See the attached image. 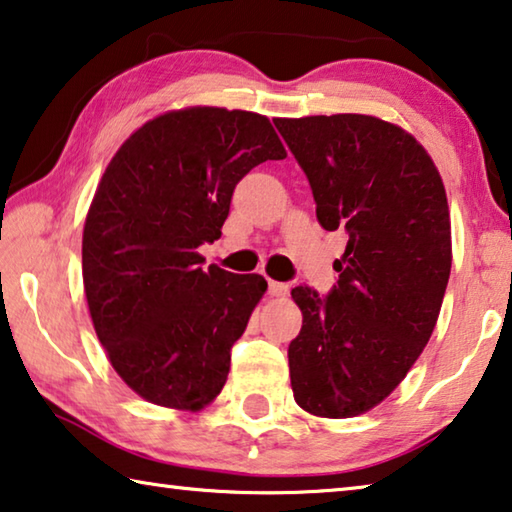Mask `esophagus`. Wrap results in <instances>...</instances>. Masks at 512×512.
<instances>
[{
	"label": "esophagus",
	"mask_w": 512,
	"mask_h": 512,
	"mask_svg": "<svg viewBox=\"0 0 512 512\" xmlns=\"http://www.w3.org/2000/svg\"><path fill=\"white\" fill-rule=\"evenodd\" d=\"M287 291H289L287 282L269 280V294H271V296H287Z\"/></svg>",
	"instance_id": "1"
}]
</instances>
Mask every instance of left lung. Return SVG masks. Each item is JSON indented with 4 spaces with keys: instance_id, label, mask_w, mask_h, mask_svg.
I'll return each mask as SVG.
<instances>
[{
    "instance_id": "obj_1",
    "label": "left lung",
    "mask_w": 512,
    "mask_h": 512,
    "mask_svg": "<svg viewBox=\"0 0 512 512\" xmlns=\"http://www.w3.org/2000/svg\"><path fill=\"white\" fill-rule=\"evenodd\" d=\"M310 182L323 230H344L328 296L291 289L294 399L316 417L371 410L424 351L451 273L442 177L415 136L362 113L273 120Z\"/></svg>"
}]
</instances>
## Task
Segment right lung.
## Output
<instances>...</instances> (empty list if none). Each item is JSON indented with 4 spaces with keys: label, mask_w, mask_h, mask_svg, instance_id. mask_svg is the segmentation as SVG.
I'll use <instances>...</instances> for the list:
<instances>
[{
    "label": "right lung",
    "mask_w": 512,
    "mask_h": 512,
    "mask_svg": "<svg viewBox=\"0 0 512 512\" xmlns=\"http://www.w3.org/2000/svg\"><path fill=\"white\" fill-rule=\"evenodd\" d=\"M285 157L266 116L191 107L136 129L104 170L84 291L111 367L145 401L200 410L221 394L266 280L205 269L198 248L221 237L241 177Z\"/></svg>",
    "instance_id": "right-lung-1"
}]
</instances>
